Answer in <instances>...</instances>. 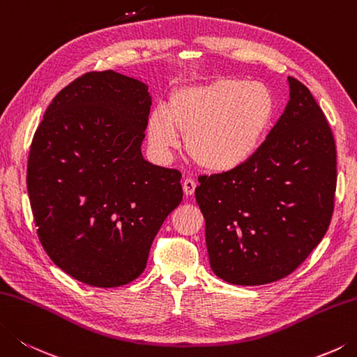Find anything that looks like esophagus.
Returning a JSON list of instances; mask_svg holds the SVG:
<instances>
[{"mask_svg":"<svg viewBox=\"0 0 357 357\" xmlns=\"http://www.w3.org/2000/svg\"><path fill=\"white\" fill-rule=\"evenodd\" d=\"M194 191H196V181L192 178H186L183 180V192L186 196H192Z\"/></svg>","mask_w":357,"mask_h":357,"instance_id":"1","label":"esophagus"}]
</instances>
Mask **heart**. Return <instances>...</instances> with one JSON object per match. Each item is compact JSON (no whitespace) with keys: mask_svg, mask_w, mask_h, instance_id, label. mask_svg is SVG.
Listing matches in <instances>:
<instances>
[{"mask_svg":"<svg viewBox=\"0 0 357 357\" xmlns=\"http://www.w3.org/2000/svg\"><path fill=\"white\" fill-rule=\"evenodd\" d=\"M275 98L264 84L222 77L172 93L165 107L152 110L147 124L158 151L178 146L199 167L228 172L248 163L262 144L275 115Z\"/></svg>","mask_w":357,"mask_h":357,"instance_id":"heart-1","label":"heart"}]
</instances>
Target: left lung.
Here are the masks:
<instances>
[{"mask_svg": "<svg viewBox=\"0 0 357 357\" xmlns=\"http://www.w3.org/2000/svg\"><path fill=\"white\" fill-rule=\"evenodd\" d=\"M289 102L248 163L199 177L213 272L238 286L273 283L320 244L331 222L337 181L334 137L300 80L287 77Z\"/></svg>", "mask_w": 357, "mask_h": 357, "instance_id": "obj_1", "label": "left lung"}]
</instances>
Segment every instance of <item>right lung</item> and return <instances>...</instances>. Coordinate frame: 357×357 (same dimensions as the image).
<instances>
[{
  "mask_svg": "<svg viewBox=\"0 0 357 357\" xmlns=\"http://www.w3.org/2000/svg\"><path fill=\"white\" fill-rule=\"evenodd\" d=\"M151 105L139 80L86 73L59 91L33 135L26 181L38 239L80 283L116 287L138 278L183 199L181 174L141 153Z\"/></svg>",
  "mask_w": 357,
  "mask_h": 357,
  "instance_id": "add662e5",
  "label": "right lung"
}]
</instances>
